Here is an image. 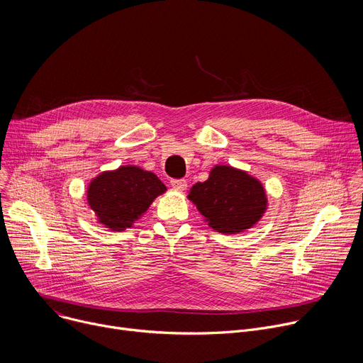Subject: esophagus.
I'll return each instance as SVG.
<instances>
[{
	"label": "esophagus",
	"mask_w": 363,
	"mask_h": 363,
	"mask_svg": "<svg viewBox=\"0 0 363 363\" xmlns=\"http://www.w3.org/2000/svg\"><path fill=\"white\" fill-rule=\"evenodd\" d=\"M171 185H172V188H175L178 191H184L186 188V181L182 178H179V179L175 178V179H171Z\"/></svg>",
	"instance_id": "34e87169"
}]
</instances>
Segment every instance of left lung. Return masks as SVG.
Returning a JSON list of instances; mask_svg holds the SVG:
<instances>
[{
	"label": "left lung",
	"mask_w": 363,
	"mask_h": 363,
	"mask_svg": "<svg viewBox=\"0 0 363 363\" xmlns=\"http://www.w3.org/2000/svg\"><path fill=\"white\" fill-rule=\"evenodd\" d=\"M188 198L210 227L225 234L252 227L267 205L262 184L231 167H216L208 179L191 188Z\"/></svg>",
	"instance_id": "obj_1"
}]
</instances>
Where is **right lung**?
<instances>
[{
  "mask_svg": "<svg viewBox=\"0 0 363 363\" xmlns=\"http://www.w3.org/2000/svg\"><path fill=\"white\" fill-rule=\"evenodd\" d=\"M167 186L161 179L136 167H122L113 172L99 175L87 189V199L99 221L122 231L132 227Z\"/></svg>",
  "mask_w": 363,
  "mask_h": 363,
  "instance_id": "obj_1",
  "label": "right lung"
}]
</instances>
